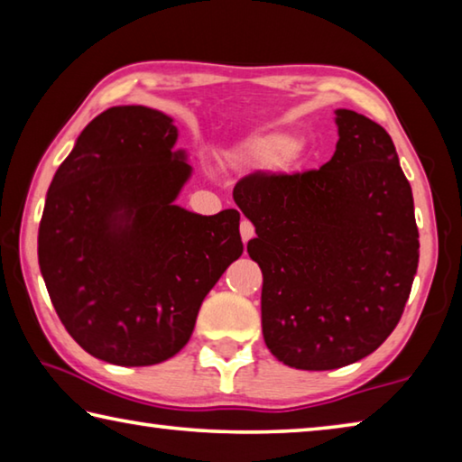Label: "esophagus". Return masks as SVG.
Masks as SVG:
<instances>
[{
	"label": "esophagus",
	"mask_w": 462,
	"mask_h": 462,
	"mask_svg": "<svg viewBox=\"0 0 462 462\" xmlns=\"http://www.w3.org/2000/svg\"><path fill=\"white\" fill-rule=\"evenodd\" d=\"M240 236H242V242H248L250 238L254 236V226L250 224L248 220L240 222Z\"/></svg>",
	"instance_id": "esophagus-1"
}]
</instances>
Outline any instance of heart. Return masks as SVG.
I'll return each instance as SVG.
<instances>
[{
  "label": "heart",
  "mask_w": 462,
  "mask_h": 462,
  "mask_svg": "<svg viewBox=\"0 0 462 462\" xmlns=\"http://www.w3.org/2000/svg\"><path fill=\"white\" fill-rule=\"evenodd\" d=\"M226 154L238 167L293 171L306 161L308 146L287 130H261L238 140Z\"/></svg>",
  "instance_id": "obj_1"
}]
</instances>
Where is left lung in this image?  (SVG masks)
I'll return each instance as SVG.
<instances>
[{
  "label": "left lung",
  "instance_id": "left-lung-1",
  "mask_svg": "<svg viewBox=\"0 0 462 462\" xmlns=\"http://www.w3.org/2000/svg\"><path fill=\"white\" fill-rule=\"evenodd\" d=\"M322 169L250 175L234 201L254 226L264 344L287 366L330 371L377 350L400 322L420 242L411 187L377 122L336 109Z\"/></svg>",
  "mask_w": 462,
  "mask_h": 462
}]
</instances>
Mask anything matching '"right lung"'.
<instances>
[{"label": "right lung", "mask_w": 462, "mask_h": 462, "mask_svg": "<svg viewBox=\"0 0 462 462\" xmlns=\"http://www.w3.org/2000/svg\"><path fill=\"white\" fill-rule=\"evenodd\" d=\"M171 116L116 106L83 128L54 173L38 264L67 332L120 366L167 361L191 338L203 297L242 254L238 209L177 206L193 175Z\"/></svg>", "instance_id": "add662e5"}]
</instances>
